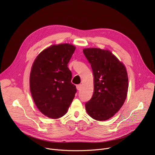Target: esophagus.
Instances as JSON below:
<instances>
[{"label": "esophagus", "mask_w": 155, "mask_h": 155, "mask_svg": "<svg viewBox=\"0 0 155 155\" xmlns=\"http://www.w3.org/2000/svg\"><path fill=\"white\" fill-rule=\"evenodd\" d=\"M76 87H77V90L80 91V90H81V84H77V85H76Z\"/></svg>", "instance_id": "esophagus-1"}]
</instances>
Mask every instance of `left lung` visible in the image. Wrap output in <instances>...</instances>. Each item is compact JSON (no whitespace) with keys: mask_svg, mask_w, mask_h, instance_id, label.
Masks as SVG:
<instances>
[{"mask_svg":"<svg viewBox=\"0 0 155 155\" xmlns=\"http://www.w3.org/2000/svg\"><path fill=\"white\" fill-rule=\"evenodd\" d=\"M83 51L94 75V93L85 104L86 110L96 120H107L118 112L126 100L129 86L126 68L108 50L89 48Z\"/></svg>","mask_w":155,"mask_h":155,"instance_id":"left-lung-1","label":"left lung"}]
</instances>
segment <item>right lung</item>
I'll return each mask as SVG.
<instances>
[{"label": "right lung", "instance_id": "1", "mask_svg": "<svg viewBox=\"0 0 155 155\" xmlns=\"http://www.w3.org/2000/svg\"><path fill=\"white\" fill-rule=\"evenodd\" d=\"M75 47L68 43L53 45L35 58L30 74L33 100L46 117L57 119L68 112L77 92L68 67Z\"/></svg>", "mask_w": 155, "mask_h": 155}]
</instances>
